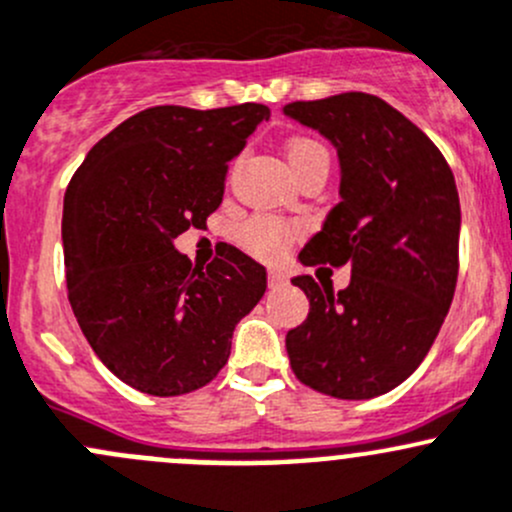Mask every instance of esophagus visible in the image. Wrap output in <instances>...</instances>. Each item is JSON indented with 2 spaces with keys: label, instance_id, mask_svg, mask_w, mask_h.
I'll return each mask as SVG.
<instances>
[{
  "label": "esophagus",
  "instance_id": "34e87169",
  "mask_svg": "<svg viewBox=\"0 0 512 512\" xmlns=\"http://www.w3.org/2000/svg\"><path fill=\"white\" fill-rule=\"evenodd\" d=\"M286 283H288L286 273L278 271V268H271V271H268V288H283Z\"/></svg>",
  "mask_w": 512,
  "mask_h": 512
}]
</instances>
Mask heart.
I'll return each mask as SVG.
<instances>
[{
    "label": "heart",
    "instance_id": "obj_1",
    "mask_svg": "<svg viewBox=\"0 0 512 512\" xmlns=\"http://www.w3.org/2000/svg\"><path fill=\"white\" fill-rule=\"evenodd\" d=\"M286 155L293 172H300L313 160H328V152H325L323 145L305 138L293 140L291 145H288ZM298 234V226L288 224V221L273 217H251L244 226H241L239 241L249 254L263 258V261H273V258H278L286 251V246L291 244Z\"/></svg>",
    "mask_w": 512,
    "mask_h": 512
}]
</instances>
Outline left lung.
<instances>
[{
    "label": "left lung",
    "instance_id": "left-lung-1",
    "mask_svg": "<svg viewBox=\"0 0 512 512\" xmlns=\"http://www.w3.org/2000/svg\"><path fill=\"white\" fill-rule=\"evenodd\" d=\"M283 113L340 157V202L300 263L352 273L337 293L293 278L310 313L286 335L291 367L328 397H379L421 365L449 313L461 231L453 172L412 120L370 93L295 100Z\"/></svg>",
    "mask_w": 512,
    "mask_h": 512
}]
</instances>
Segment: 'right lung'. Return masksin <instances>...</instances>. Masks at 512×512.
<instances>
[{
    "instance_id": "right-lung-1",
    "label": "right lung",
    "mask_w": 512,
    "mask_h": 512,
    "mask_svg": "<svg viewBox=\"0 0 512 512\" xmlns=\"http://www.w3.org/2000/svg\"><path fill=\"white\" fill-rule=\"evenodd\" d=\"M271 110L155 105L91 147L63 197L73 315L105 367L138 392L179 397L217 377L266 268L226 246L207 268L175 249L217 212L229 162Z\"/></svg>"
}]
</instances>
